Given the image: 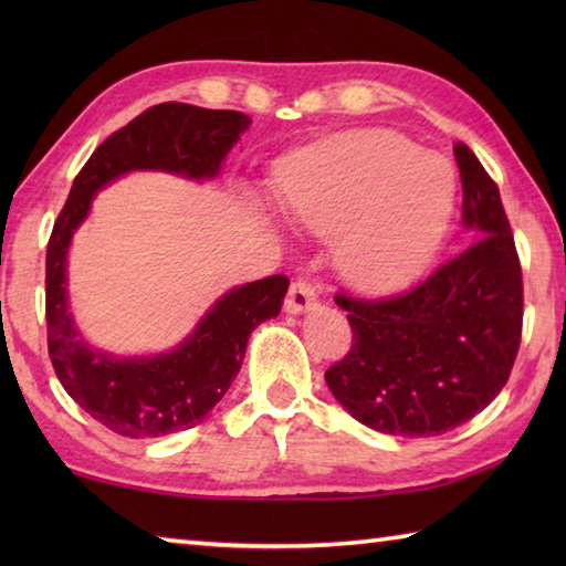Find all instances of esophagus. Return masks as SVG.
<instances>
[{
	"label": "esophagus",
	"mask_w": 566,
	"mask_h": 566,
	"mask_svg": "<svg viewBox=\"0 0 566 566\" xmlns=\"http://www.w3.org/2000/svg\"><path fill=\"white\" fill-rule=\"evenodd\" d=\"M314 302H317V292H314V286L306 280H294L292 286H290V292H286L284 306H286V312L296 314V312L310 310Z\"/></svg>",
	"instance_id": "34e87169"
}]
</instances>
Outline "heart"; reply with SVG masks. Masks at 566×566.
Returning <instances> with one entry per match:
<instances>
[{"label":"heart","mask_w":566,"mask_h":566,"mask_svg":"<svg viewBox=\"0 0 566 566\" xmlns=\"http://www.w3.org/2000/svg\"><path fill=\"white\" fill-rule=\"evenodd\" d=\"M454 169L395 132L324 142L274 177L282 212L334 237V262L364 290H391L442 244L454 207Z\"/></svg>","instance_id":"1"}]
</instances>
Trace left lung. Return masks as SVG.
Wrapping results in <instances>:
<instances>
[{"label": "left lung", "mask_w": 566, "mask_h": 566, "mask_svg": "<svg viewBox=\"0 0 566 566\" xmlns=\"http://www.w3.org/2000/svg\"><path fill=\"white\" fill-rule=\"evenodd\" d=\"M462 252L409 290L334 296L347 312L352 349L324 371L354 419L397 437H437L500 395L522 342L524 286L500 187L464 142L454 145Z\"/></svg>", "instance_id": "left-lung-1"}]
</instances>
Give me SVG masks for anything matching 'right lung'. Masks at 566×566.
<instances>
[{"mask_svg": "<svg viewBox=\"0 0 566 566\" xmlns=\"http://www.w3.org/2000/svg\"><path fill=\"white\" fill-rule=\"evenodd\" d=\"M234 109L161 102L142 112L94 149L74 177L46 244V347L66 395L114 434L145 439L181 432L202 421L242 367L256 324L276 317L290 280L272 274L224 294L175 352L117 359L94 352L66 312V247L90 212L94 191L129 169H165L191 179L214 177L249 127Z\"/></svg>", "mask_w": 566, "mask_h": 566, "instance_id": "obj_1", "label": "right lung"}]
</instances>
